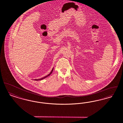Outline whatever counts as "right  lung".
I'll list each match as a JSON object with an SVG mask.
<instances>
[{"label": "right lung", "instance_id": "obj_1", "mask_svg": "<svg viewBox=\"0 0 123 123\" xmlns=\"http://www.w3.org/2000/svg\"><path fill=\"white\" fill-rule=\"evenodd\" d=\"M53 69H54V68H53V69H52V70L50 72V73L48 74V75H47V76H46L45 77H44L42 78H40V79H35V80H43V79H45L47 77H48L51 74H52V72L53 71Z\"/></svg>", "mask_w": 123, "mask_h": 123}]
</instances>
